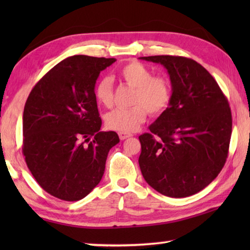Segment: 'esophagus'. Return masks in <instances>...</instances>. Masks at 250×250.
I'll return each mask as SVG.
<instances>
[{"label":"esophagus","instance_id":"1","mask_svg":"<svg viewBox=\"0 0 250 250\" xmlns=\"http://www.w3.org/2000/svg\"><path fill=\"white\" fill-rule=\"evenodd\" d=\"M118 134H119L120 140H125L126 138H130L131 135H132L131 133H126V132H119Z\"/></svg>","mask_w":250,"mask_h":250}]
</instances>
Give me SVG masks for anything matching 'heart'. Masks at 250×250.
<instances>
[{"instance_id":"heart-1","label":"heart","mask_w":250,"mask_h":250,"mask_svg":"<svg viewBox=\"0 0 250 250\" xmlns=\"http://www.w3.org/2000/svg\"><path fill=\"white\" fill-rule=\"evenodd\" d=\"M120 78L125 84L134 88L131 108H117L104 117L105 125L109 129L120 132H133L143 121L147 112L151 116H159L166 111L172 98L171 83L164 76H153L150 68L139 62H131L121 67ZM96 100L104 107L113 104V84L111 79H100L95 88Z\"/></svg>"}]
</instances>
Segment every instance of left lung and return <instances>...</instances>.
I'll list each match as a JSON object with an SVG mask.
<instances>
[{
	"mask_svg": "<svg viewBox=\"0 0 250 250\" xmlns=\"http://www.w3.org/2000/svg\"><path fill=\"white\" fill-rule=\"evenodd\" d=\"M167 69L172 98L149 133L139 137V166L146 183L168 197H188L211 183L225 166L231 111L216 80L182 56L140 57Z\"/></svg>",
	"mask_w": 250,
	"mask_h": 250,
	"instance_id": "8db88e82",
	"label": "left lung"
}]
</instances>
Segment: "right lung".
Instances as JSON below:
<instances>
[{
	"label": "right lung",
	"instance_id": "obj_1",
	"mask_svg": "<svg viewBox=\"0 0 250 250\" xmlns=\"http://www.w3.org/2000/svg\"><path fill=\"white\" fill-rule=\"evenodd\" d=\"M116 62L75 55L54 66L29 94L23 112L25 162L50 195L67 202L87 196L101 181L115 131H99L95 84Z\"/></svg>",
	"mask_w": 250,
	"mask_h": 250
}]
</instances>
